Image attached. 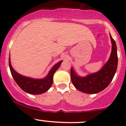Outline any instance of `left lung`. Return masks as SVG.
Returning <instances> with one entry per match:
<instances>
[{
	"label": "left lung",
	"instance_id": "1",
	"mask_svg": "<svg viewBox=\"0 0 126 126\" xmlns=\"http://www.w3.org/2000/svg\"><path fill=\"white\" fill-rule=\"evenodd\" d=\"M112 47L110 58L102 69L86 77H79L71 69L72 84L78 90L88 94H95L104 90L109 85L116 73L118 66V55L115 40L110 35Z\"/></svg>",
	"mask_w": 126,
	"mask_h": 126
}]
</instances>
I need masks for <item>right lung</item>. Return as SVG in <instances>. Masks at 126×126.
<instances>
[{
    "label": "right lung",
    "instance_id": "add662e5",
    "mask_svg": "<svg viewBox=\"0 0 126 126\" xmlns=\"http://www.w3.org/2000/svg\"><path fill=\"white\" fill-rule=\"evenodd\" d=\"M62 62L63 61H60L55 64L49 71L47 76L42 79H35L24 77L16 72L11 66L10 58H9V66L14 80L22 90L32 94H40L46 92L51 87L53 83L54 73L59 68Z\"/></svg>",
    "mask_w": 126,
    "mask_h": 126
}]
</instances>
